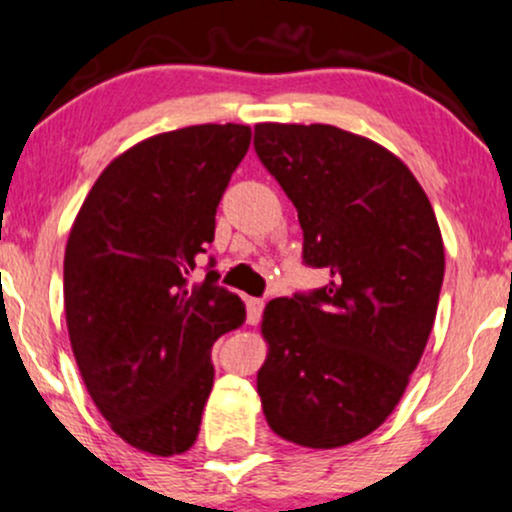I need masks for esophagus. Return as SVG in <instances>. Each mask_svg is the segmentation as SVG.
Here are the masks:
<instances>
[{
	"label": "esophagus",
	"instance_id": "34e87169",
	"mask_svg": "<svg viewBox=\"0 0 512 512\" xmlns=\"http://www.w3.org/2000/svg\"><path fill=\"white\" fill-rule=\"evenodd\" d=\"M263 307H266V302H263L261 298H249V300H246V320H249V324L261 322Z\"/></svg>",
	"mask_w": 512,
	"mask_h": 512
}]
</instances>
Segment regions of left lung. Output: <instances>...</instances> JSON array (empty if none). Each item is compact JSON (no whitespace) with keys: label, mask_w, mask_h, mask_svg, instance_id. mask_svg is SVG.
Returning <instances> with one entry per match:
<instances>
[{"label":"left lung","mask_w":512,"mask_h":512,"mask_svg":"<svg viewBox=\"0 0 512 512\" xmlns=\"http://www.w3.org/2000/svg\"><path fill=\"white\" fill-rule=\"evenodd\" d=\"M254 148L298 210L322 288L263 312V415L288 442L334 449L386 422L437 315L444 244L403 161L329 124H256Z\"/></svg>","instance_id":"obj_1"}]
</instances>
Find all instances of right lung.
<instances>
[{
	"label": "right lung",
	"instance_id": "add662e5",
	"mask_svg": "<svg viewBox=\"0 0 512 512\" xmlns=\"http://www.w3.org/2000/svg\"><path fill=\"white\" fill-rule=\"evenodd\" d=\"M251 144L241 124H200L141 141L82 202L63 261L65 320L87 393L141 452L195 444L214 383L212 346L244 322L219 273L190 285L214 214Z\"/></svg>",
	"mask_w": 512,
	"mask_h": 512
}]
</instances>
